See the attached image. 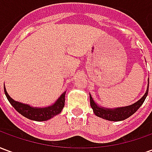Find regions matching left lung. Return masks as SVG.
Masks as SVG:
<instances>
[{
	"label": "left lung",
	"mask_w": 152,
	"mask_h": 152,
	"mask_svg": "<svg viewBox=\"0 0 152 152\" xmlns=\"http://www.w3.org/2000/svg\"><path fill=\"white\" fill-rule=\"evenodd\" d=\"M148 88H149V85L147 86V91L145 93L143 97L140 100H138L137 102H135L133 105L129 106V107H121V108L119 107V108L115 109H106L104 107H99L97 105L95 102H94L91 95H89L90 106L93 108V111L94 112V114L99 117H101L102 119H105V120L111 121H124V120L129 118L134 113L137 112V109L139 108L142 106V104L143 103L145 99L147 98V94H148Z\"/></svg>",
	"instance_id": "8db88e82"
}]
</instances>
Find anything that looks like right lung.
Here are the masks:
<instances>
[{
    "instance_id": "obj_1",
    "label": "right lung",
    "mask_w": 152,
    "mask_h": 152,
    "mask_svg": "<svg viewBox=\"0 0 152 152\" xmlns=\"http://www.w3.org/2000/svg\"><path fill=\"white\" fill-rule=\"evenodd\" d=\"M4 90H5V96L9 100V102L15 107V110L23 115L24 117L32 120V121H45L49 120L54 115L59 114L60 112H62L64 107V103H65V92H64L53 105L48 107H44V108H36V107H31L26 104H23L21 102H16L9 96L5 87H4Z\"/></svg>"
}]
</instances>
